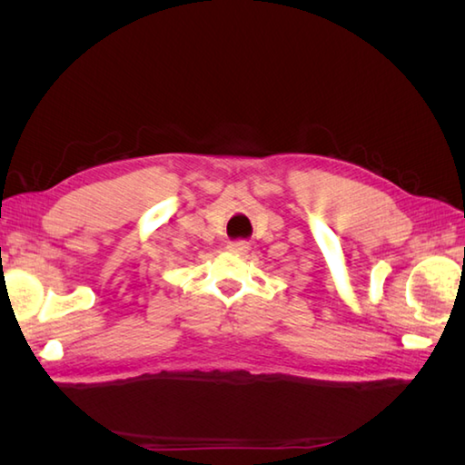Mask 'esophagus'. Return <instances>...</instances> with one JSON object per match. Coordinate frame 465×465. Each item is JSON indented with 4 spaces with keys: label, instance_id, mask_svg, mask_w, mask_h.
I'll use <instances>...</instances> for the list:
<instances>
[{
    "label": "esophagus",
    "instance_id": "34e87169",
    "mask_svg": "<svg viewBox=\"0 0 465 465\" xmlns=\"http://www.w3.org/2000/svg\"><path fill=\"white\" fill-rule=\"evenodd\" d=\"M227 250L235 255H245L250 252V243L248 242H232L230 245H227Z\"/></svg>",
    "mask_w": 465,
    "mask_h": 465
}]
</instances>
